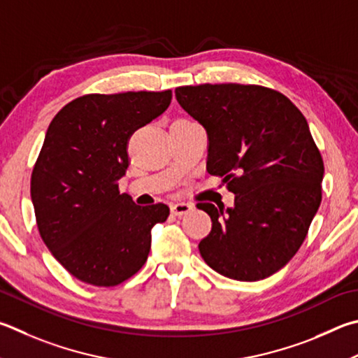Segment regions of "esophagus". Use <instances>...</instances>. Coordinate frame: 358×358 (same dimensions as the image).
I'll list each match as a JSON object with an SVG mask.
<instances>
[{"label":"esophagus","instance_id":"esophagus-1","mask_svg":"<svg viewBox=\"0 0 358 358\" xmlns=\"http://www.w3.org/2000/svg\"><path fill=\"white\" fill-rule=\"evenodd\" d=\"M194 208L192 203H186V201H178V203L171 205V213L173 216H183V214H187Z\"/></svg>","mask_w":358,"mask_h":358}]
</instances>
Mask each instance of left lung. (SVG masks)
<instances>
[{"label":"left lung","instance_id":"1","mask_svg":"<svg viewBox=\"0 0 358 358\" xmlns=\"http://www.w3.org/2000/svg\"><path fill=\"white\" fill-rule=\"evenodd\" d=\"M175 96L206 129L208 173L235 194L227 210L199 203L213 222L201 258L233 280L275 274L302 245L322 199L324 162L303 114L255 84L183 86Z\"/></svg>","mask_w":358,"mask_h":358}]
</instances>
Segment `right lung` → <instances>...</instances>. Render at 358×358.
<instances>
[{
	"label": "right lung",
	"mask_w": 358,
	"mask_h": 358,
	"mask_svg": "<svg viewBox=\"0 0 358 358\" xmlns=\"http://www.w3.org/2000/svg\"><path fill=\"white\" fill-rule=\"evenodd\" d=\"M164 92L89 94L51 120L32 169L37 229L71 275L94 287H115L147 262L152 229L169 206L136 205L120 194L129 166L128 141L171 105Z\"/></svg>",
	"instance_id": "add662e5"
}]
</instances>
